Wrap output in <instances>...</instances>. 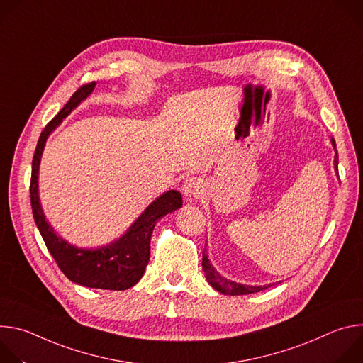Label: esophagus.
Listing matches in <instances>:
<instances>
[{
	"label": "esophagus",
	"mask_w": 363,
	"mask_h": 363,
	"mask_svg": "<svg viewBox=\"0 0 363 363\" xmlns=\"http://www.w3.org/2000/svg\"><path fill=\"white\" fill-rule=\"evenodd\" d=\"M182 192L188 199H195L199 198L203 194V184L199 178L191 177L186 178L184 185H182Z\"/></svg>",
	"instance_id": "esophagus-1"
}]
</instances>
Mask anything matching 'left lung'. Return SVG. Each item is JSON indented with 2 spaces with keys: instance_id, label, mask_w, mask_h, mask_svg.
<instances>
[{
  "instance_id": "8db88e82",
  "label": "left lung",
  "mask_w": 363,
  "mask_h": 363,
  "mask_svg": "<svg viewBox=\"0 0 363 363\" xmlns=\"http://www.w3.org/2000/svg\"><path fill=\"white\" fill-rule=\"evenodd\" d=\"M332 145L335 147V169L337 171V164H339V157H337V150H336V143L332 139ZM202 269L205 273L206 280L208 283L218 290L223 294H228V296H241V294H251V293H257V291H262L267 287H272V284L267 286H247V284H240L235 281H231L225 277H223L210 263L208 260V255H206V250L202 251ZM274 284V283H273Z\"/></svg>"
}]
</instances>
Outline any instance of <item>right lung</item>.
Instances as JSON below:
<instances>
[{
    "label": "right lung",
    "instance_id": "1",
    "mask_svg": "<svg viewBox=\"0 0 363 363\" xmlns=\"http://www.w3.org/2000/svg\"><path fill=\"white\" fill-rule=\"evenodd\" d=\"M94 86L96 83L91 82L79 87L57 116L51 119L41 132L33 157L30 184L31 208L47 250L69 280L90 289L126 290L135 286L143 276L150 255V237L155 224L167 214L181 208V194L174 189L162 194L140 214L125 235L106 247L94 250L77 248L59 237L47 223L38 198V168L45 140L79 103L93 91Z\"/></svg>",
    "mask_w": 363,
    "mask_h": 363
}]
</instances>
